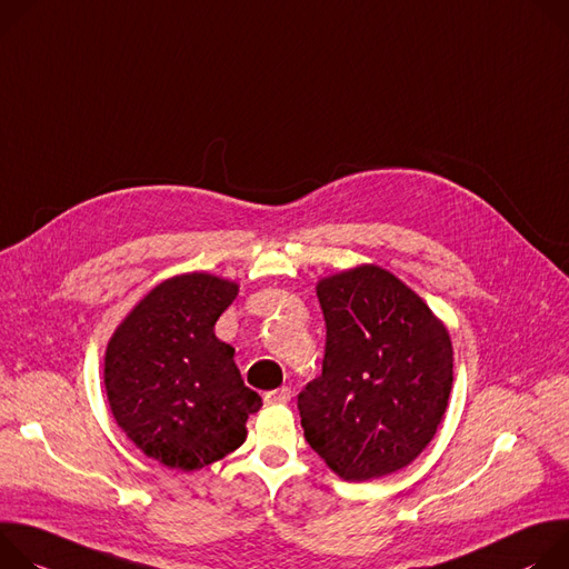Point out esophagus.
I'll return each mask as SVG.
<instances>
[{"label": "esophagus", "instance_id": "esophagus-1", "mask_svg": "<svg viewBox=\"0 0 569 569\" xmlns=\"http://www.w3.org/2000/svg\"><path fill=\"white\" fill-rule=\"evenodd\" d=\"M264 400L271 402V405H287V402L291 400V389H289V387H280V389H276V391H269V393L264 396Z\"/></svg>", "mask_w": 569, "mask_h": 569}]
</instances>
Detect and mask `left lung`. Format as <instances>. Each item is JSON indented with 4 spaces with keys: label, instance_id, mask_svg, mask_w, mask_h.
<instances>
[{
    "label": "left lung",
    "instance_id": "left-lung-1",
    "mask_svg": "<svg viewBox=\"0 0 569 569\" xmlns=\"http://www.w3.org/2000/svg\"><path fill=\"white\" fill-rule=\"evenodd\" d=\"M323 372L298 396L307 443L343 481L407 468L446 416L452 339L398 276L359 264L321 278Z\"/></svg>",
    "mask_w": 569,
    "mask_h": 569
}]
</instances>
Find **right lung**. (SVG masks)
Wrapping results in <instances>:
<instances>
[{
  "label": "right lung",
  "mask_w": 569,
  "mask_h": 569,
  "mask_svg": "<svg viewBox=\"0 0 569 569\" xmlns=\"http://www.w3.org/2000/svg\"><path fill=\"white\" fill-rule=\"evenodd\" d=\"M239 284L212 273H180L156 284L114 328L103 387L114 422L147 457L192 472L246 440L262 398L234 366L214 323Z\"/></svg>",
  "instance_id": "right-lung-1"
}]
</instances>
